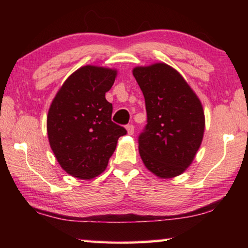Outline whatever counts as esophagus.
Wrapping results in <instances>:
<instances>
[{
  "label": "esophagus",
  "mask_w": 248,
  "mask_h": 248,
  "mask_svg": "<svg viewBox=\"0 0 248 248\" xmlns=\"http://www.w3.org/2000/svg\"><path fill=\"white\" fill-rule=\"evenodd\" d=\"M125 128H127V131H128L129 134H133L134 133V125L133 124H128Z\"/></svg>",
  "instance_id": "1"
}]
</instances>
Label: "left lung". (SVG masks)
<instances>
[{"instance_id": "obj_1", "label": "left lung", "mask_w": 248, "mask_h": 248, "mask_svg": "<svg viewBox=\"0 0 248 248\" xmlns=\"http://www.w3.org/2000/svg\"><path fill=\"white\" fill-rule=\"evenodd\" d=\"M133 77L148 117L138 138L142 161L158 177L178 176L191 164L202 141V105L182 75L165 63L139 66Z\"/></svg>"}]
</instances>
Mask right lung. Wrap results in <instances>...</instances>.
Here are the masks:
<instances>
[{"label": "right lung", "instance_id": "obj_1", "mask_svg": "<svg viewBox=\"0 0 248 248\" xmlns=\"http://www.w3.org/2000/svg\"><path fill=\"white\" fill-rule=\"evenodd\" d=\"M117 72L86 65L71 74L50 106V146L66 173L91 179L106 170L117 141L127 130L111 120L112 105L105 94Z\"/></svg>", "mask_w": 248, "mask_h": 248}]
</instances>
